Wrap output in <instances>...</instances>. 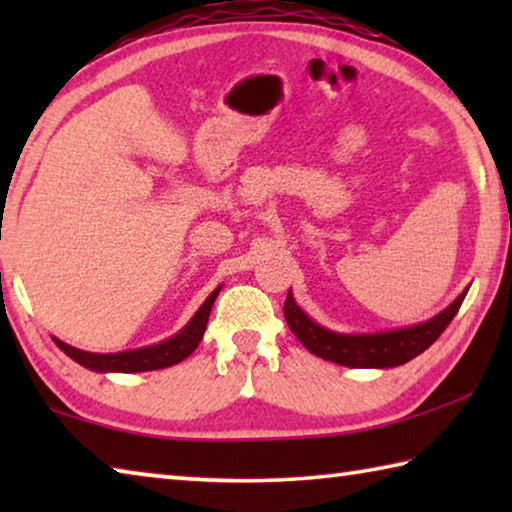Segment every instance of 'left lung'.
<instances>
[{"instance_id": "8db88e82", "label": "left lung", "mask_w": 512, "mask_h": 512, "mask_svg": "<svg viewBox=\"0 0 512 512\" xmlns=\"http://www.w3.org/2000/svg\"><path fill=\"white\" fill-rule=\"evenodd\" d=\"M465 293L467 291H463L452 305L440 311L436 318L427 320V323L381 334L352 336L329 332V329H323L302 314V309L293 302L291 293L284 300V318H287V325L296 334V339L320 359L334 361L348 368H393L418 357L445 332L452 318L458 314V309H461Z\"/></svg>"}]
</instances>
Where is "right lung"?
Returning <instances> with one entry per match:
<instances>
[{
    "instance_id": "1",
    "label": "right lung",
    "mask_w": 512,
    "mask_h": 512,
    "mask_svg": "<svg viewBox=\"0 0 512 512\" xmlns=\"http://www.w3.org/2000/svg\"><path fill=\"white\" fill-rule=\"evenodd\" d=\"M216 296H219V289L212 291V296L203 302V307L196 311V316L189 320V325L183 332L173 336V339L164 341L160 345H151V348L142 350H131V352H117V354H92V352H81L67 345L63 341H56V345L63 350L67 357H72L76 363L99 370V372H144V370H160L169 368L173 363H180L192 354L198 343L203 339V332L207 327V318H210V311Z\"/></svg>"
}]
</instances>
